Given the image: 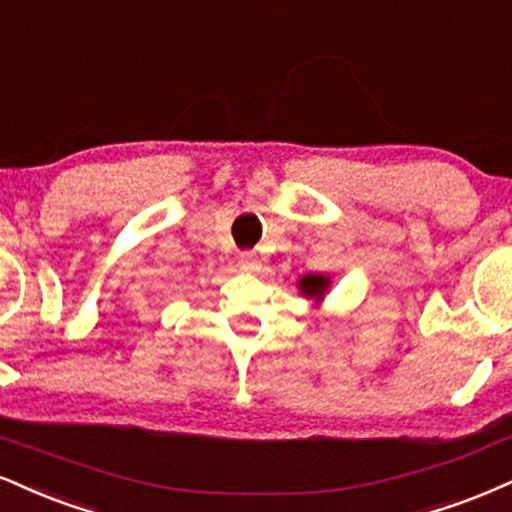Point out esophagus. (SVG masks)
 Returning a JSON list of instances; mask_svg holds the SVG:
<instances>
[{"instance_id":"1","label":"esophagus","mask_w":512,"mask_h":512,"mask_svg":"<svg viewBox=\"0 0 512 512\" xmlns=\"http://www.w3.org/2000/svg\"><path fill=\"white\" fill-rule=\"evenodd\" d=\"M238 267L243 269V272H257V269H260V257H257L255 252H240Z\"/></svg>"}]
</instances>
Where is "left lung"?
Returning a JSON list of instances; mask_svg holds the SVG:
<instances>
[{
	"label": "left lung",
	"mask_w": 512,
	"mask_h": 512,
	"mask_svg": "<svg viewBox=\"0 0 512 512\" xmlns=\"http://www.w3.org/2000/svg\"><path fill=\"white\" fill-rule=\"evenodd\" d=\"M298 288H300V293H303L307 300H315L317 305H322L324 295L329 293V288H331V276H326V274H305L303 279L298 281Z\"/></svg>",
	"instance_id": "obj_1"
}]
</instances>
